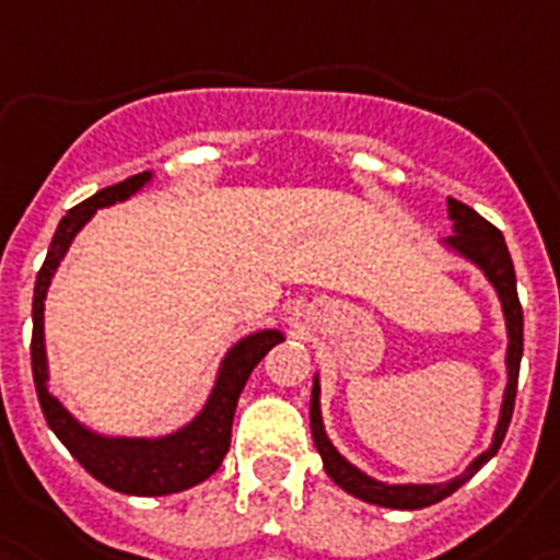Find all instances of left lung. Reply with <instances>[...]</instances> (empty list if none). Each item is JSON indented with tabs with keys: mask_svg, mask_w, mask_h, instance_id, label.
Returning a JSON list of instances; mask_svg holds the SVG:
<instances>
[{
	"mask_svg": "<svg viewBox=\"0 0 560 560\" xmlns=\"http://www.w3.org/2000/svg\"><path fill=\"white\" fill-rule=\"evenodd\" d=\"M448 220L454 222V236L442 240V247H448L456 253L459 259L470 261L485 273L490 287L495 290L499 301H502L504 324H508V386H504L502 397V411H499V422H495L493 442L490 448L482 451L470 462L465 474L454 476L448 482L440 485H388L381 479H372L363 474L361 468H354L347 456H340L338 448L329 442L327 431H324V417H320V383L318 374L313 377V400H310V428H313V442L318 448L320 459H324V470L338 488L352 493L361 502L377 504V508H392V510H420L428 504L442 502L445 495L459 490L462 485L468 482L476 470L488 465L495 456V451L502 448V440L508 434L510 417H513L515 406V386H518V366H522V352H524V315L522 304H518V293H515V270L510 250L504 245V236L499 228L490 225L485 217L474 211V208L462 206L456 199L448 197Z\"/></svg>",
	"mask_w": 560,
	"mask_h": 560,
	"instance_id": "obj_1",
	"label": "left lung"
}]
</instances>
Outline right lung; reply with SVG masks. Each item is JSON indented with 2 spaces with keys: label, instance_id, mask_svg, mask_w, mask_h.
<instances>
[{
  "label": "right lung",
  "instance_id": "add662e5",
  "mask_svg": "<svg viewBox=\"0 0 560 560\" xmlns=\"http://www.w3.org/2000/svg\"><path fill=\"white\" fill-rule=\"evenodd\" d=\"M149 183H152V172L135 174L118 186H109L95 197L84 199L81 206L70 208L65 220L58 222L45 265L36 276V290H33L31 361L36 395L47 425L52 428L58 440L65 442L67 451L84 465L86 474L95 476L106 488L129 495H168L206 482L208 476L220 468L228 448H231L233 415H236V402H240L247 377H250L253 369L259 366L261 358L284 340L281 329H259V332H250L236 340L222 358L220 372H217V381H213L202 411L191 422L165 436L98 434V431L86 428L75 415H70L65 402L52 395L45 349V299L52 276L70 250L75 233L95 217L98 208L124 202Z\"/></svg>",
  "mask_w": 560,
  "mask_h": 560
}]
</instances>
